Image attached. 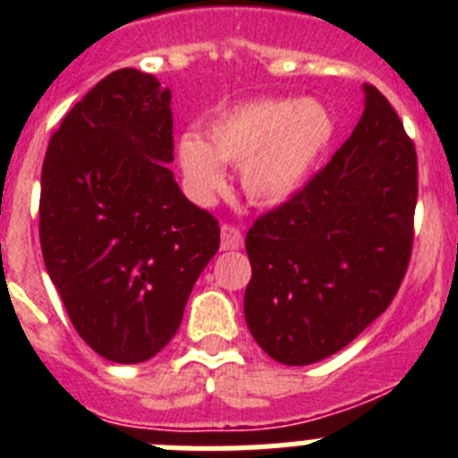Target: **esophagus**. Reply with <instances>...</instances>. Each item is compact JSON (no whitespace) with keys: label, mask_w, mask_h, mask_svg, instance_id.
<instances>
[{"label":"esophagus","mask_w":458,"mask_h":458,"mask_svg":"<svg viewBox=\"0 0 458 458\" xmlns=\"http://www.w3.org/2000/svg\"><path fill=\"white\" fill-rule=\"evenodd\" d=\"M220 245L222 250H241L242 248V232L233 225H222L220 229Z\"/></svg>","instance_id":"esophagus-1"}]
</instances>
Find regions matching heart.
Segmentation results:
<instances>
[{
    "label": "heart",
    "mask_w": 458,
    "mask_h": 458,
    "mask_svg": "<svg viewBox=\"0 0 458 458\" xmlns=\"http://www.w3.org/2000/svg\"><path fill=\"white\" fill-rule=\"evenodd\" d=\"M330 137L333 121L318 103L252 100L210 121L206 140L199 132H185L179 140L181 172L201 204L226 188L225 165L241 167L250 199L277 204L301 188Z\"/></svg>",
    "instance_id": "1"
}]
</instances>
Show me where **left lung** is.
Masks as SVG:
<instances>
[{
    "instance_id": "8db88e82",
    "label": "left lung",
    "mask_w": 458,
    "mask_h": 458,
    "mask_svg": "<svg viewBox=\"0 0 458 458\" xmlns=\"http://www.w3.org/2000/svg\"><path fill=\"white\" fill-rule=\"evenodd\" d=\"M355 131L245 236V321L282 365L342 351L394 301L412 254L418 153L390 100L365 84Z\"/></svg>"
}]
</instances>
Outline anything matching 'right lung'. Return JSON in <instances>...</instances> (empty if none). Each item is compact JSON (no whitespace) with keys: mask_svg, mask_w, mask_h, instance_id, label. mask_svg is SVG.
<instances>
[{"mask_svg":"<svg viewBox=\"0 0 458 458\" xmlns=\"http://www.w3.org/2000/svg\"><path fill=\"white\" fill-rule=\"evenodd\" d=\"M172 91L121 68L64 116L40 176L38 233L72 327L112 362L137 365L176 335L220 222L183 197Z\"/></svg>","mask_w":458,"mask_h":458,"instance_id":"obj_1","label":"right lung"}]
</instances>
